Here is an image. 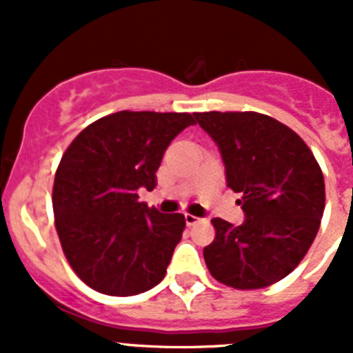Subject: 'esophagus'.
Wrapping results in <instances>:
<instances>
[{
    "label": "esophagus",
    "instance_id": "34e87169",
    "mask_svg": "<svg viewBox=\"0 0 353 353\" xmlns=\"http://www.w3.org/2000/svg\"><path fill=\"white\" fill-rule=\"evenodd\" d=\"M199 217H196V215H192V214H185V224L187 226H194V224H198L199 223Z\"/></svg>",
    "mask_w": 353,
    "mask_h": 353
}]
</instances>
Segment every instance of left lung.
Listing matches in <instances>:
<instances>
[{
  "instance_id": "1",
  "label": "left lung",
  "mask_w": 353,
  "mask_h": 353,
  "mask_svg": "<svg viewBox=\"0 0 353 353\" xmlns=\"http://www.w3.org/2000/svg\"><path fill=\"white\" fill-rule=\"evenodd\" d=\"M219 146L226 183L240 192L244 223L214 217L203 249L219 283L236 290L270 286L288 276L313 244L325 208V182L310 146L267 114L196 113Z\"/></svg>"
}]
</instances>
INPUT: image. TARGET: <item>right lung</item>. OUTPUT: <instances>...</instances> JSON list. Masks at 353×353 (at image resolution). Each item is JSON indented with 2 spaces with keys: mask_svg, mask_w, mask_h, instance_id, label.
Returning <instances> with one entry per match:
<instances>
[{
  "mask_svg": "<svg viewBox=\"0 0 353 353\" xmlns=\"http://www.w3.org/2000/svg\"><path fill=\"white\" fill-rule=\"evenodd\" d=\"M189 113L120 111L81 130L52 187L56 232L74 272L90 288L129 297L164 279L185 217L138 201L154 191L162 155Z\"/></svg>",
  "mask_w": 353,
  "mask_h": 353,
  "instance_id": "obj_1",
  "label": "right lung"
}]
</instances>
